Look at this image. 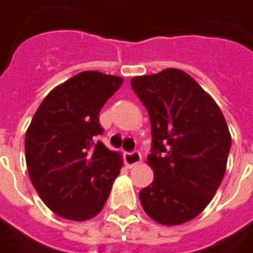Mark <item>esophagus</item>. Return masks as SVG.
I'll list each match as a JSON object with an SVG mask.
<instances>
[{"label":"esophagus","mask_w":253,"mask_h":253,"mask_svg":"<svg viewBox=\"0 0 253 253\" xmlns=\"http://www.w3.org/2000/svg\"><path fill=\"white\" fill-rule=\"evenodd\" d=\"M141 153L138 151H132V152H126L125 153V163H126L127 167H134L135 164H138L141 162Z\"/></svg>","instance_id":"34e87169"}]
</instances>
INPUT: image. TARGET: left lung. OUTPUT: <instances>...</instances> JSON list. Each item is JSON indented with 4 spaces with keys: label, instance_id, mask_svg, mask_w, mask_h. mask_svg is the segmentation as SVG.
Listing matches in <instances>:
<instances>
[{
    "label": "left lung",
    "instance_id": "1",
    "mask_svg": "<svg viewBox=\"0 0 253 253\" xmlns=\"http://www.w3.org/2000/svg\"><path fill=\"white\" fill-rule=\"evenodd\" d=\"M130 84L152 126L146 163L155 179L139 192L142 208L157 223H185L210 204L225 176L231 146L225 116L181 70L135 77Z\"/></svg>",
    "mask_w": 253,
    "mask_h": 253
}]
</instances>
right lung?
Instances as JSON below:
<instances>
[{
  "instance_id": "add662e5",
  "label": "right lung",
  "mask_w": 253,
  "mask_h": 253,
  "mask_svg": "<svg viewBox=\"0 0 253 253\" xmlns=\"http://www.w3.org/2000/svg\"><path fill=\"white\" fill-rule=\"evenodd\" d=\"M122 84L121 77L81 72L43 98L28 126V175L42 201L59 216L87 220L108 199L123 160L97 141L104 131L98 115Z\"/></svg>"
}]
</instances>
